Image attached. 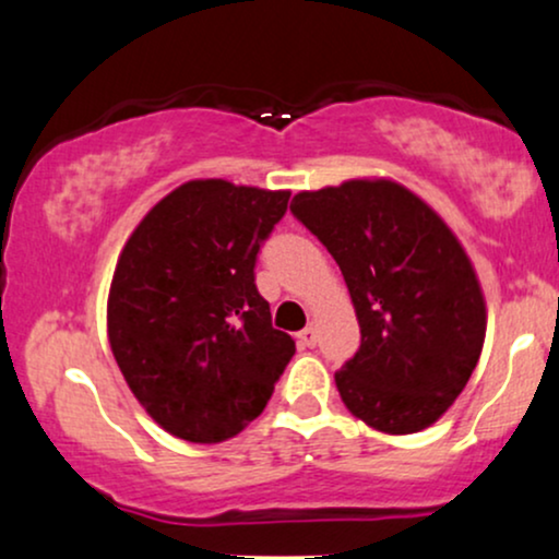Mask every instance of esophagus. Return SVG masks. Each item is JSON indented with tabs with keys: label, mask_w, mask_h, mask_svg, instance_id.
Instances as JSON below:
<instances>
[{
	"label": "esophagus",
	"mask_w": 559,
	"mask_h": 559,
	"mask_svg": "<svg viewBox=\"0 0 559 559\" xmlns=\"http://www.w3.org/2000/svg\"><path fill=\"white\" fill-rule=\"evenodd\" d=\"M297 341H299L301 348H312L314 344H318V331H314V328L309 325L301 333H297Z\"/></svg>",
	"instance_id": "34e87169"
}]
</instances>
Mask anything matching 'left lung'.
Returning <instances> with one entry per match:
<instances>
[{
	"instance_id": "8db88e82",
	"label": "left lung",
	"mask_w": 559,
	"mask_h": 559,
	"mask_svg": "<svg viewBox=\"0 0 559 559\" xmlns=\"http://www.w3.org/2000/svg\"><path fill=\"white\" fill-rule=\"evenodd\" d=\"M292 213L338 262L359 320V352L335 372L348 412L390 435L429 427L466 388L487 328L459 239L388 179L299 192Z\"/></svg>"
}]
</instances>
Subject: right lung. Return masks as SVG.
<instances>
[{
    "label": "right lung",
    "mask_w": 559,
    "mask_h": 559,
    "mask_svg": "<svg viewBox=\"0 0 559 559\" xmlns=\"http://www.w3.org/2000/svg\"><path fill=\"white\" fill-rule=\"evenodd\" d=\"M292 192L187 181L140 221L114 271L109 344L166 432L221 442L258 419L292 361L254 284Z\"/></svg>",
    "instance_id": "1"
}]
</instances>
